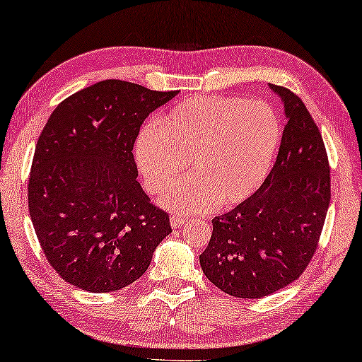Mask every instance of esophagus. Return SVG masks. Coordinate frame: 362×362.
Segmentation results:
<instances>
[{"mask_svg": "<svg viewBox=\"0 0 362 362\" xmlns=\"http://www.w3.org/2000/svg\"><path fill=\"white\" fill-rule=\"evenodd\" d=\"M170 223L173 229H180V227L186 223V218L181 216V214H173V216L170 218Z\"/></svg>", "mask_w": 362, "mask_h": 362, "instance_id": "1", "label": "esophagus"}]
</instances>
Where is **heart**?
Masks as SVG:
<instances>
[{
    "instance_id": "1",
    "label": "heart",
    "mask_w": 362,
    "mask_h": 362,
    "mask_svg": "<svg viewBox=\"0 0 362 362\" xmlns=\"http://www.w3.org/2000/svg\"><path fill=\"white\" fill-rule=\"evenodd\" d=\"M281 138L272 106L227 95L186 98L136 139L135 158L146 187L162 194L187 163L189 177L162 204L182 214L243 204L267 177Z\"/></svg>"
}]
</instances>
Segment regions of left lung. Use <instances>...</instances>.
Segmentation results:
<instances>
[{"label":"left lung","mask_w":362,"mask_h":362,"mask_svg":"<svg viewBox=\"0 0 362 362\" xmlns=\"http://www.w3.org/2000/svg\"><path fill=\"white\" fill-rule=\"evenodd\" d=\"M286 114L276 162L262 186L214 218L200 265L214 286L259 299L297 280L312 261L331 202V170L318 125L289 88L269 84Z\"/></svg>","instance_id":"8db88e82"}]
</instances>
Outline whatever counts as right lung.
<instances>
[{
  "label": "right lung",
  "instance_id": "1",
  "mask_svg": "<svg viewBox=\"0 0 362 362\" xmlns=\"http://www.w3.org/2000/svg\"><path fill=\"white\" fill-rule=\"evenodd\" d=\"M175 95L106 79L50 114L31 163L28 208L44 256L73 286H129L171 232L168 213L136 181L132 151L144 119Z\"/></svg>",
  "mask_w": 362,
  "mask_h": 362
}]
</instances>
